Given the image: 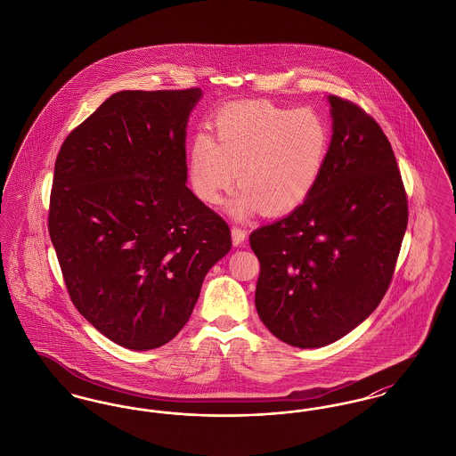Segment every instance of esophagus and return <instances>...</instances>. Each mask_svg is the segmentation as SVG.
Returning a JSON list of instances; mask_svg holds the SVG:
<instances>
[{
  "instance_id": "obj_1",
  "label": "esophagus",
  "mask_w": 456,
  "mask_h": 456,
  "mask_svg": "<svg viewBox=\"0 0 456 456\" xmlns=\"http://www.w3.org/2000/svg\"><path fill=\"white\" fill-rule=\"evenodd\" d=\"M231 234H232V242H234L236 246H240V244H244L248 232H246L242 227H239V225H232Z\"/></svg>"
}]
</instances>
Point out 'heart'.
Listing matches in <instances>:
<instances>
[{
    "mask_svg": "<svg viewBox=\"0 0 456 456\" xmlns=\"http://www.w3.org/2000/svg\"><path fill=\"white\" fill-rule=\"evenodd\" d=\"M331 128L311 109L268 102L232 104L216 118V136L196 134L188 155L190 184L203 203L217 205L238 173L234 216L289 214L309 198L325 171Z\"/></svg>",
    "mask_w": 456,
    "mask_h": 456,
    "instance_id": "1",
    "label": "heart"
}]
</instances>
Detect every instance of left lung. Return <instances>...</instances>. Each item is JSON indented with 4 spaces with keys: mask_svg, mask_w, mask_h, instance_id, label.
<instances>
[{
    "mask_svg": "<svg viewBox=\"0 0 456 456\" xmlns=\"http://www.w3.org/2000/svg\"><path fill=\"white\" fill-rule=\"evenodd\" d=\"M328 102L333 134L318 186L249 236L260 260L258 316L292 347H323L368 318L390 287L409 222L387 134L357 104Z\"/></svg>",
    "mask_w": 456,
    "mask_h": 456,
    "instance_id": "obj_1",
    "label": "left lung"
}]
</instances>
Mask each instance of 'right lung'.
<instances>
[{
  "label": "right lung",
  "instance_id": "obj_1",
  "mask_svg": "<svg viewBox=\"0 0 456 456\" xmlns=\"http://www.w3.org/2000/svg\"><path fill=\"white\" fill-rule=\"evenodd\" d=\"M200 97L118 92L66 136L54 164L47 225L68 294L121 347L171 342L232 246L225 220L186 186Z\"/></svg>",
  "mask_w": 456,
  "mask_h": 456
}]
</instances>
